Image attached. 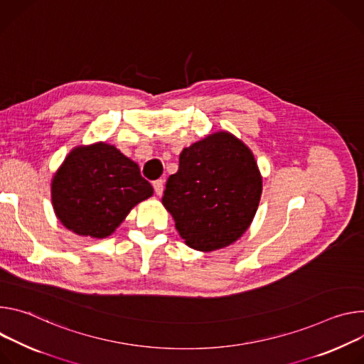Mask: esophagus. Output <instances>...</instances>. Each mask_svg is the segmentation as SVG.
Masks as SVG:
<instances>
[{
  "label": "esophagus",
  "mask_w": 364,
  "mask_h": 364,
  "mask_svg": "<svg viewBox=\"0 0 364 364\" xmlns=\"http://www.w3.org/2000/svg\"><path fill=\"white\" fill-rule=\"evenodd\" d=\"M153 188H154V192L157 195H161L164 193V189H165V181L164 179H157L153 182Z\"/></svg>",
  "instance_id": "obj_1"
}]
</instances>
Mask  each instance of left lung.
<instances>
[{"instance_id": "left-lung-1", "label": "left lung", "mask_w": 364, "mask_h": 364, "mask_svg": "<svg viewBox=\"0 0 364 364\" xmlns=\"http://www.w3.org/2000/svg\"><path fill=\"white\" fill-rule=\"evenodd\" d=\"M260 195L255 156L223 132L182 150L179 169L169 176L161 203L189 247L213 252L246 232Z\"/></svg>"}]
</instances>
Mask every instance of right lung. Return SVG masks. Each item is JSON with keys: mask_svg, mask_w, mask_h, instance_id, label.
<instances>
[{"mask_svg": "<svg viewBox=\"0 0 364 364\" xmlns=\"http://www.w3.org/2000/svg\"><path fill=\"white\" fill-rule=\"evenodd\" d=\"M151 193L137 164L105 143L72 150L52 182L58 218L73 232L94 238L109 235Z\"/></svg>", "mask_w": 364, "mask_h": 364, "instance_id": "obj_1", "label": "right lung"}]
</instances>
